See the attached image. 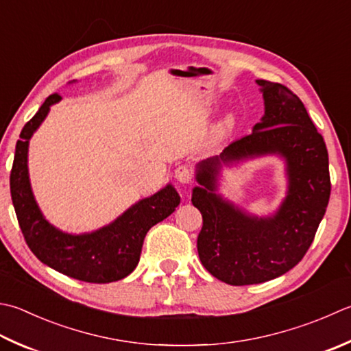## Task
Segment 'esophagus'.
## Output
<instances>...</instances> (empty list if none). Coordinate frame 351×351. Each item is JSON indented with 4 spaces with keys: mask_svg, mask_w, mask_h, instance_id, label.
Wrapping results in <instances>:
<instances>
[{
    "mask_svg": "<svg viewBox=\"0 0 351 351\" xmlns=\"http://www.w3.org/2000/svg\"><path fill=\"white\" fill-rule=\"evenodd\" d=\"M175 180L180 182V184H182V185L190 184L191 182V171H190V169H187L185 166L178 167L175 170Z\"/></svg>",
    "mask_w": 351,
    "mask_h": 351,
    "instance_id": "obj_1",
    "label": "esophagus"
}]
</instances>
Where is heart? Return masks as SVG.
<instances>
[{
  "label": "heart",
  "mask_w": 351,
  "mask_h": 351,
  "mask_svg": "<svg viewBox=\"0 0 351 351\" xmlns=\"http://www.w3.org/2000/svg\"><path fill=\"white\" fill-rule=\"evenodd\" d=\"M237 126V119L232 114H228L223 117V120L219 123V132L222 135H231L234 132V129Z\"/></svg>",
  "instance_id": "heart-1"
}]
</instances>
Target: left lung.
Segmentation results:
<instances>
[{
    "label": "left lung",
    "mask_w": 351,
    "mask_h": 351,
    "mask_svg": "<svg viewBox=\"0 0 351 351\" xmlns=\"http://www.w3.org/2000/svg\"><path fill=\"white\" fill-rule=\"evenodd\" d=\"M265 115L252 134L221 155L196 164L191 202L202 215L197 252L213 277L226 285L265 283L301 262L326 215L330 175L326 143L291 89L257 79ZM263 156L285 162L287 196L269 217H257L225 199L217 190L223 165Z\"/></svg>",
    "instance_id": "left-lung-1"
}]
</instances>
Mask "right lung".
I'll list each match as a JSON object with an SVG mask.
<instances>
[{"mask_svg":"<svg viewBox=\"0 0 351 351\" xmlns=\"http://www.w3.org/2000/svg\"><path fill=\"white\" fill-rule=\"evenodd\" d=\"M59 94H51L21 130L10 173V193L18 222L32 252L44 265L86 283H112L128 277L140 262L144 237L181 202L176 189L167 184L155 195L140 199L101 228L73 234L45 219L34 199L29 176V144L43 125Z\"/></svg>","mask_w":351,"mask_h":351,"instance_id":"add662e5","label":"right lung"}]
</instances>
